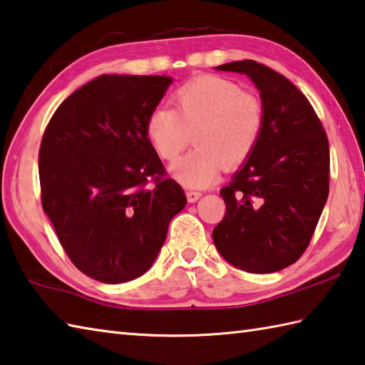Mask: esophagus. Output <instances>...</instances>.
Here are the masks:
<instances>
[{
    "label": "esophagus",
    "instance_id": "1",
    "mask_svg": "<svg viewBox=\"0 0 365 365\" xmlns=\"http://www.w3.org/2000/svg\"><path fill=\"white\" fill-rule=\"evenodd\" d=\"M202 196V192L201 191H196V190H188L187 191V199H188V202H196L199 197Z\"/></svg>",
    "mask_w": 365,
    "mask_h": 365
}]
</instances>
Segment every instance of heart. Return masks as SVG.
<instances>
[{
  "label": "heart",
  "mask_w": 365,
  "mask_h": 365,
  "mask_svg": "<svg viewBox=\"0 0 365 365\" xmlns=\"http://www.w3.org/2000/svg\"><path fill=\"white\" fill-rule=\"evenodd\" d=\"M174 104L175 109L158 106L150 112L145 134L168 161L175 160L195 134L196 148L170 166L175 180L188 188L209 187L223 164L227 169L244 164L266 126L261 99L223 77L191 78L175 90Z\"/></svg>",
  "instance_id": "obj_1"
}]
</instances>
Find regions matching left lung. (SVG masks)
<instances>
[{
	"instance_id": "left-lung-1",
	"label": "left lung",
	"mask_w": 365,
	"mask_h": 365,
	"mask_svg": "<svg viewBox=\"0 0 365 365\" xmlns=\"http://www.w3.org/2000/svg\"><path fill=\"white\" fill-rule=\"evenodd\" d=\"M259 90L266 126L258 147L221 190L226 215L212 237L223 258L250 274L294 264L309 247L329 195V142L309 99L253 60L221 64Z\"/></svg>"
}]
</instances>
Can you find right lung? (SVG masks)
Wrapping results in <instances>:
<instances>
[{
  "instance_id": "obj_1",
  "label": "right lung",
  "mask_w": 365,
  "mask_h": 365,
  "mask_svg": "<svg viewBox=\"0 0 365 365\" xmlns=\"http://www.w3.org/2000/svg\"><path fill=\"white\" fill-rule=\"evenodd\" d=\"M173 78L103 74L68 96L42 135V209L74 266L103 283L152 267L187 205L145 134Z\"/></svg>"
}]
</instances>
